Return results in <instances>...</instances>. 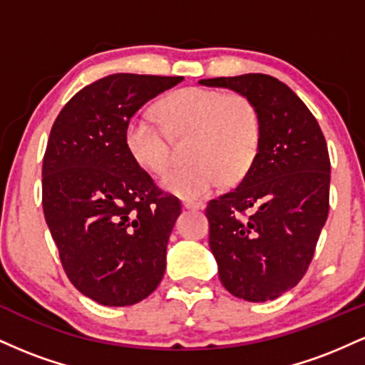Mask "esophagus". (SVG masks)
Listing matches in <instances>:
<instances>
[{"mask_svg":"<svg viewBox=\"0 0 365 365\" xmlns=\"http://www.w3.org/2000/svg\"><path fill=\"white\" fill-rule=\"evenodd\" d=\"M183 207L194 209V211H202V209L206 207V204H204V202H194V200H185V202H183Z\"/></svg>","mask_w":365,"mask_h":365,"instance_id":"1","label":"esophagus"}]
</instances>
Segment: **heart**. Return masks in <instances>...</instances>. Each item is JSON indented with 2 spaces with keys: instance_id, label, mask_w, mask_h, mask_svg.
Returning <instances> with one entry per match:
<instances>
[{
  "instance_id": "heart-1",
  "label": "heart",
  "mask_w": 365,
  "mask_h": 365,
  "mask_svg": "<svg viewBox=\"0 0 365 365\" xmlns=\"http://www.w3.org/2000/svg\"><path fill=\"white\" fill-rule=\"evenodd\" d=\"M159 113L173 135L194 133L188 159L161 180L171 194L199 200L223 183L240 178L257 154L261 121L244 96L206 87H185L163 99ZM125 145L133 161L149 173H163L171 158L165 125L139 111L125 127Z\"/></svg>"
}]
</instances>
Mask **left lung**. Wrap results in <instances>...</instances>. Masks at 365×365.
I'll list each match as a JSON object with an SVG mask.
<instances>
[{
	"label": "left lung",
	"mask_w": 365,
	"mask_h": 365,
	"mask_svg": "<svg viewBox=\"0 0 365 365\" xmlns=\"http://www.w3.org/2000/svg\"><path fill=\"white\" fill-rule=\"evenodd\" d=\"M199 83L235 91L257 110L254 163L235 190L207 204L206 216L226 290L249 302L274 300L304 278L328 217V145L302 99L271 75Z\"/></svg>",
	"instance_id": "8db88e82"
}]
</instances>
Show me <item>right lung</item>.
<instances>
[{
	"mask_svg": "<svg viewBox=\"0 0 365 365\" xmlns=\"http://www.w3.org/2000/svg\"><path fill=\"white\" fill-rule=\"evenodd\" d=\"M183 77L115 73L83 87L54 120L43 159L46 223L73 287L101 305L158 288L182 212L125 145L128 120Z\"/></svg>",
	"mask_w": 365,
	"mask_h": 365,
	"instance_id": "1",
	"label": "right lung"
}]
</instances>
